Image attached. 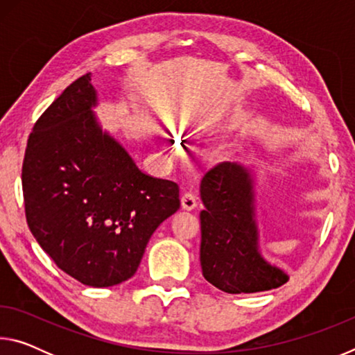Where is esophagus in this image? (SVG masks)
<instances>
[{
  "instance_id": "esophagus-1",
  "label": "esophagus",
  "mask_w": 355,
  "mask_h": 355,
  "mask_svg": "<svg viewBox=\"0 0 355 355\" xmlns=\"http://www.w3.org/2000/svg\"><path fill=\"white\" fill-rule=\"evenodd\" d=\"M182 207L183 209H188V211H191V209H194L197 207V197L194 192H184V194L182 196Z\"/></svg>"
}]
</instances>
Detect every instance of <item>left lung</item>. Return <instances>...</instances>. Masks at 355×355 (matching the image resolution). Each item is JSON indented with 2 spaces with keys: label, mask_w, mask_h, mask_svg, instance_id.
I'll return each mask as SVG.
<instances>
[{
  "label": "left lung",
  "mask_w": 355,
  "mask_h": 355,
  "mask_svg": "<svg viewBox=\"0 0 355 355\" xmlns=\"http://www.w3.org/2000/svg\"><path fill=\"white\" fill-rule=\"evenodd\" d=\"M200 264L209 284L230 294L279 288L288 274L260 254L254 178L238 163H220L200 183Z\"/></svg>",
  "instance_id": "8db88e82"
}]
</instances>
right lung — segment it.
Masks as SVG:
<instances>
[{
    "instance_id": "add662e5",
    "label": "right lung",
    "mask_w": 355,
    "mask_h": 355,
    "mask_svg": "<svg viewBox=\"0 0 355 355\" xmlns=\"http://www.w3.org/2000/svg\"><path fill=\"white\" fill-rule=\"evenodd\" d=\"M94 106L86 73L46 107L29 135L21 184L40 248L70 277L105 288L133 277L150 236L180 208V188L139 171Z\"/></svg>"
}]
</instances>
